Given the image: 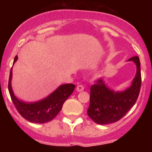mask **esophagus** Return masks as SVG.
<instances>
[{
  "label": "esophagus",
  "mask_w": 152,
  "mask_h": 152,
  "mask_svg": "<svg viewBox=\"0 0 152 152\" xmlns=\"http://www.w3.org/2000/svg\"><path fill=\"white\" fill-rule=\"evenodd\" d=\"M76 89L77 91H83L84 86L83 85H78L77 86Z\"/></svg>",
  "instance_id": "obj_1"
}]
</instances>
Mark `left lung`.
<instances>
[{
	"label": "left lung",
	"mask_w": 152,
	"mask_h": 152,
	"mask_svg": "<svg viewBox=\"0 0 152 152\" xmlns=\"http://www.w3.org/2000/svg\"><path fill=\"white\" fill-rule=\"evenodd\" d=\"M137 66V74L132 86L122 92L110 90L102 79H98L90 88V103L87 114L96 124L105 125L121 120L135 104L141 86L140 62L139 57L129 59Z\"/></svg>",
	"instance_id": "left-lung-1"
}]
</instances>
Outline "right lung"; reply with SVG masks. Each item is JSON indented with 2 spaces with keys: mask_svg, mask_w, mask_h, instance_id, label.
<instances>
[{
  "mask_svg": "<svg viewBox=\"0 0 152 152\" xmlns=\"http://www.w3.org/2000/svg\"><path fill=\"white\" fill-rule=\"evenodd\" d=\"M18 56L15 58L14 63ZM13 63V64H14ZM12 71L10 70L8 88L10 97L16 109L24 119L34 124H45L52 121L61 112L64 102L72 94L75 86L72 83L61 85L46 98L36 103H24L19 100L12 91L11 80Z\"/></svg>",
  "mask_w": 152,
  "mask_h": 152,
  "instance_id": "add662e5",
  "label": "right lung"
}]
</instances>
